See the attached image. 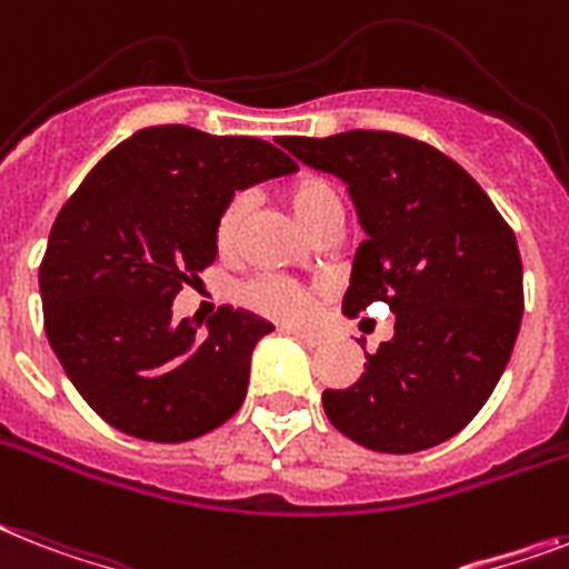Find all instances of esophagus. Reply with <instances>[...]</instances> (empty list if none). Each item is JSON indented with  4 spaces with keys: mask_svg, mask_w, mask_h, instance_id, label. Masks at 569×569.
I'll list each match as a JSON object with an SVG mask.
<instances>
[{
    "mask_svg": "<svg viewBox=\"0 0 569 569\" xmlns=\"http://www.w3.org/2000/svg\"><path fill=\"white\" fill-rule=\"evenodd\" d=\"M286 332H289V336H295L298 341H303L307 348H316V345H321V341H325V336L316 330H286Z\"/></svg>",
    "mask_w": 569,
    "mask_h": 569,
    "instance_id": "esophagus-1",
    "label": "esophagus"
}]
</instances>
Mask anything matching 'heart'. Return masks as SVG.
Returning a JSON list of instances; mask_svg holds the SVG:
<instances>
[{
  "instance_id": "b5f03b06",
  "label": "heart",
  "mask_w": 569,
  "mask_h": 569,
  "mask_svg": "<svg viewBox=\"0 0 569 569\" xmlns=\"http://www.w3.org/2000/svg\"><path fill=\"white\" fill-rule=\"evenodd\" d=\"M289 204L309 230H318L330 216L341 212V201L336 189L321 178H303L289 187ZM244 216H248V198L233 196L228 204L221 207L219 219H216V244L219 251L230 253L239 244L244 228ZM239 298L248 309L260 312L266 318H274L280 325H298L312 312V300L316 292L309 286L298 283L292 277L280 274H260L248 280L239 289Z\"/></svg>"
}]
</instances>
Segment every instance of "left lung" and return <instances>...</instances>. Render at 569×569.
<instances>
[{
  "mask_svg": "<svg viewBox=\"0 0 569 569\" xmlns=\"http://www.w3.org/2000/svg\"><path fill=\"white\" fill-rule=\"evenodd\" d=\"M300 163L348 183L365 239L341 309L382 300L395 339L365 353L350 389L321 403L339 432L377 452H418L468 427L500 382L520 318L515 230L456 160L395 131L283 137Z\"/></svg>",
  "mask_w": 569,
  "mask_h": 569,
  "instance_id": "obj_1",
  "label": "left lung"
}]
</instances>
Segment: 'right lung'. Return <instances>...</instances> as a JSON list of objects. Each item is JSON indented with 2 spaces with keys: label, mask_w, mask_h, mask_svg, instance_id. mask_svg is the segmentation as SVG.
Listing matches in <instances>:
<instances>
[{
  "label": "right lung",
  "mask_w": 569,
  "mask_h": 569,
  "mask_svg": "<svg viewBox=\"0 0 569 569\" xmlns=\"http://www.w3.org/2000/svg\"><path fill=\"white\" fill-rule=\"evenodd\" d=\"M298 169L257 137L142 128L72 192L40 262L46 336L90 409L119 432L178 445L221 427L248 391L253 345L274 327L221 307L198 332L172 300L216 260L237 189Z\"/></svg>",
  "instance_id": "add662e5"
}]
</instances>
